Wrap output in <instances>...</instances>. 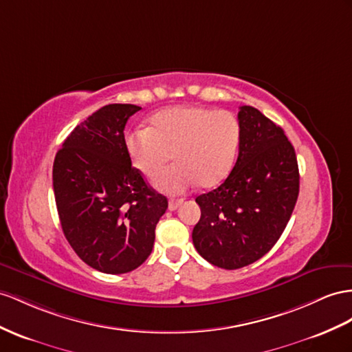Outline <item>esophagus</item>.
<instances>
[{"mask_svg": "<svg viewBox=\"0 0 352 352\" xmlns=\"http://www.w3.org/2000/svg\"><path fill=\"white\" fill-rule=\"evenodd\" d=\"M182 204H183V199H170L168 204V208L169 211H175Z\"/></svg>", "mask_w": 352, "mask_h": 352, "instance_id": "esophagus-1", "label": "esophagus"}]
</instances>
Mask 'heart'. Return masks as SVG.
Instances as JSON below:
<instances>
[{"label": "heart", "instance_id": "1", "mask_svg": "<svg viewBox=\"0 0 352 352\" xmlns=\"http://www.w3.org/2000/svg\"><path fill=\"white\" fill-rule=\"evenodd\" d=\"M239 144V122L226 110L179 105L151 117L148 129L126 137L133 166L146 178L157 177L173 155L177 164L156 179L159 190L184 193L201 184L214 187L228 177Z\"/></svg>", "mask_w": 352, "mask_h": 352}]
</instances>
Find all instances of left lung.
<instances>
[{"label":"left lung","mask_w":352,"mask_h":352,"mask_svg":"<svg viewBox=\"0 0 352 352\" xmlns=\"http://www.w3.org/2000/svg\"><path fill=\"white\" fill-rule=\"evenodd\" d=\"M239 155L229 177L196 197L201 219L193 245L206 262L223 269L254 263L272 248L299 196V166L284 131L257 108L238 113Z\"/></svg>","instance_id":"8db88e82"}]
</instances>
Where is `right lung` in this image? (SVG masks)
Returning a JSON list of instances; mask_svg holds the SVG:
<instances>
[{
    "mask_svg": "<svg viewBox=\"0 0 352 352\" xmlns=\"http://www.w3.org/2000/svg\"><path fill=\"white\" fill-rule=\"evenodd\" d=\"M140 110L132 104L99 108L76 126L53 162L64 235L86 265L104 274H126L146 262L168 208L126 150V122Z\"/></svg>",
    "mask_w": 352,
    "mask_h": 352,
    "instance_id": "obj_1",
    "label": "right lung"
}]
</instances>
